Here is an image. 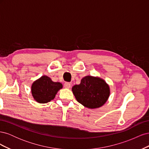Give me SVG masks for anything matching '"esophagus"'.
Masks as SVG:
<instances>
[{"mask_svg":"<svg viewBox=\"0 0 149 149\" xmlns=\"http://www.w3.org/2000/svg\"><path fill=\"white\" fill-rule=\"evenodd\" d=\"M64 87L66 89H70V87H71V84L68 82H66L64 84Z\"/></svg>","mask_w":149,"mask_h":149,"instance_id":"obj_1","label":"esophagus"}]
</instances>
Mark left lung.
<instances>
[{"instance_id":"8db88e82","label":"left lung","mask_w":149,"mask_h":149,"mask_svg":"<svg viewBox=\"0 0 149 149\" xmlns=\"http://www.w3.org/2000/svg\"><path fill=\"white\" fill-rule=\"evenodd\" d=\"M72 91L78 102L90 109L104 104L110 94L109 86L104 80L91 76L84 77L79 84L72 88Z\"/></svg>"}]
</instances>
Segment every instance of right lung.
<instances>
[{
    "label": "right lung",
    "mask_w": 149,
    "mask_h": 149,
    "mask_svg": "<svg viewBox=\"0 0 149 149\" xmlns=\"http://www.w3.org/2000/svg\"><path fill=\"white\" fill-rule=\"evenodd\" d=\"M63 87L61 83L53 82L47 76H43L32 84L31 93L34 100L39 103H47L55 98Z\"/></svg>",
    "instance_id": "add662e5"
}]
</instances>
